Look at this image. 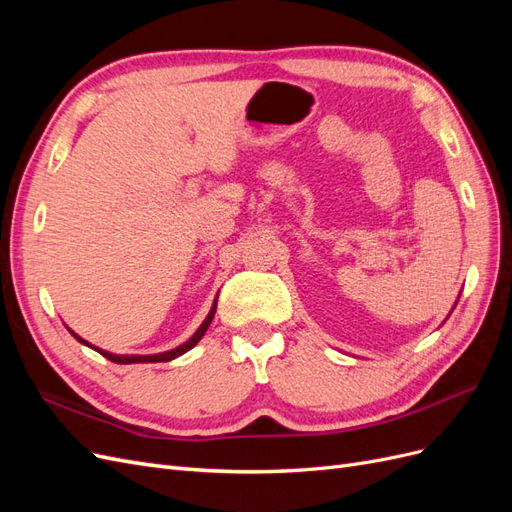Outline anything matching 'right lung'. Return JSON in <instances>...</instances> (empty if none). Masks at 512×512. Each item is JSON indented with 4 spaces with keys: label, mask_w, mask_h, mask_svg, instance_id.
Wrapping results in <instances>:
<instances>
[{
    "label": "right lung",
    "mask_w": 512,
    "mask_h": 512,
    "mask_svg": "<svg viewBox=\"0 0 512 512\" xmlns=\"http://www.w3.org/2000/svg\"><path fill=\"white\" fill-rule=\"evenodd\" d=\"M215 305H218V301L213 303V307H211V312H209V316L205 318V322L200 324V329L188 339V342L185 344H181L179 348H175V350H168V352H162V354H151V356H119V354H111V352H104V350H100V348H94V350H98L102 356H106L108 361H113V363H119V365H128V363H164V361H173V359H177V356H181L183 352H188L190 348H194L198 342H200V337H203L205 333H207V329H209V324H211V320H213V316H215ZM72 333V331H70ZM76 339H79L81 344H85V346H89L85 339H81L79 335L76 333H72Z\"/></svg>",
    "instance_id": "1"
}]
</instances>
